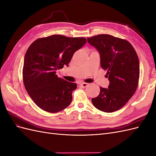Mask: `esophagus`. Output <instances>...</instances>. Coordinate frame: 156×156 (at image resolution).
<instances>
[{
	"mask_svg": "<svg viewBox=\"0 0 156 156\" xmlns=\"http://www.w3.org/2000/svg\"><path fill=\"white\" fill-rule=\"evenodd\" d=\"M88 85V83H80V86H81V87H83V88H86Z\"/></svg>",
	"mask_w": 156,
	"mask_h": 156,
	"instance_id": "34e87169",
	"label": "esophagus"
}]
</instances>
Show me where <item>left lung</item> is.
I'll list each match as a JSON object with an SVG mask.
<instances>
[{"label": "left lung", "instance_id": "obj_1", "mask_svg": "<svg viewBox=\"0 0 156 156\" xmlns=\"http://www.w3.org/2000/svg\"><path fill=\"white\" fill-rule=\"evenodd\" d=\"M87 41L100 53L101 67L107 71L109 81L108 88L100 87L98 96L92 99V104L103 112L116 111L125 105L137 88V55L129 42L111 35H97Z\"/></svg>", "mask_w": 156, "mask_h": 156}]
</instances>
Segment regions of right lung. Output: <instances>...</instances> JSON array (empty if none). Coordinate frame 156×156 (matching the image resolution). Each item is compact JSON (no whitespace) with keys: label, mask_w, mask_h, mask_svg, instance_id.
Returning a JSON list of instances; mask_svg holds the SVG:
<instances>
[{"label":"right lung","mask_w":156,"mask_h":156,"mask_svg":"<svg viewBox=\"0 0 156 156\" xmlns=\"http://www.w3.org/2000/svg\"><path fill=\"white\" fill-rule=\"evenodd\" d=\"M87 43L84 37L53 35L37 39L27 49L23 68L26 90L42 110L57 112L72 101L77 84L58 77L56 71L68 66L75 51Z\"/></svg>","instance_id":"1"}]
</instances>
